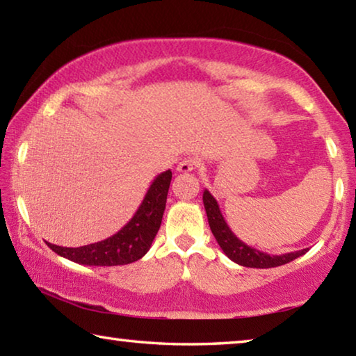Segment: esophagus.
<instances>
[{
  "label": "esophagus",
  "mask_w": 356,
  "mask_h": 356,
  "mask_svg": "<svg viewBox=\"0 0 356 356\" xmlns=\"http://www.w3.org/2000/svg\"><path fill=\"white\" fill-rule=\"evenodd\" d=\"M196 166H197V161L195 159H191V156H186V159H182L179 161L176 170L179 172H191L193 170H196Z\"/></svg>",
  "instance_id": "34e87169"
}]
</instances>
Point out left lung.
<instances>
[{
    "label": "left lung",
    "instance_id": "1",
    "mask_svg": "<svg viewBox=\"0 0 356 356\" xmlns=\"http://www.w3.org/2000/svg\"><path fill=\"white\" fill-rule=\"evenodd\" d=\"M202 202L204 207H206L207 220L210 231L218 242L220 248L222 252L238 265H243V267H251V268H272V267H280V265H284L292 262L293 259L303 256L308 250H300L293 252H286V254H267V252H262L252 246L246 245L242 242L236 234L231 231V227L227 226V222L222 216L218 202H216L215 197L210 195L209 190H204L202 195Z\"/></svg>",
    "mask_w": 356,
    "mask_h": 356
}]
</instances>
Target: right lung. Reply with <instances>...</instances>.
<instances>
[{
	"label": "right lung",
	"instance_id": "obj_1",
	"mask_svg": "<svg viewBox=\"0 0 356 356\" xmlns=\"http://www.w3.org/2000/svg\"><path fill=\"white\" fill-rule=\"evenodd\" d=\"M171 177L172 172L168 170L154 179L135 215L114 236L97 243L80 246V248H67V246L53 243L47 245L56 254L81 265L113 267V265H127L138 261L149 251L159 232Z\"/></svg>",
	"mask_w": 356,
	"mask_h": 356
}]
</instances>
